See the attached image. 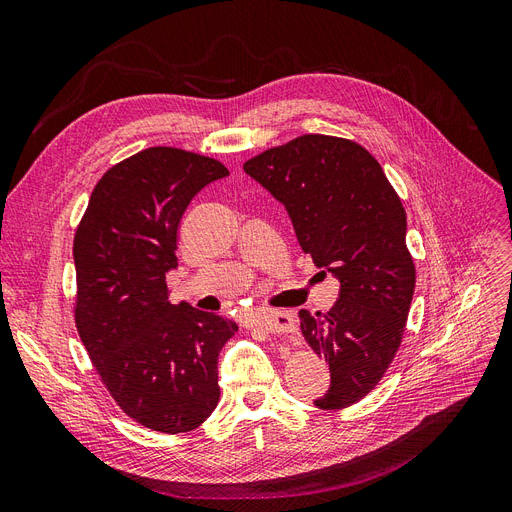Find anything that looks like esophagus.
Here are the masks:
<instances>
[{
	"label": "esophagus",
	"instance_id": "esophagus-1",
	"mask_svg": "<svg viewBox=\"0 0 512 512\" xmlns=\"http://www.w3.org/2000/svg\"><path fill=\"white\" fill-rule=\"evenodd\" d=\"M259 325L266 329L268 333H276V335H285V333H295L297 323L291 312H270L259 316Z\"/></svg>",
	"mask_w": 512,
	"mask_h": 512
}]
</instances>
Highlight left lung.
<instances>
[{
  "label": "left lung",
  "mask_w": 512,
  "mask_h": 512,
  "mask_svg": "<svg viewBox=\"0 0 512 512\" xmlns=\"http://www.w3.org/2000/svg\"><path fill=\"white\" fill-rule=\"evenodd\" d=\"M285 204L301 251L339 280L329 312H299L301 333L331 369L318 409H344L382 380L401 346L415 289L407 215L384 170L354 141L304 135L244 164Z\"/></svg>",
  "instance_id": "8db88e82"
}]
</instances>
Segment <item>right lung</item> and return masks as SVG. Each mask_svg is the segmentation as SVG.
Wrapping results in <instances>:
<instances>
[{
    "label": "right lung",
    "instance_id": "obj_1",
    "mask_svg": "<svg viewBox=\"0 0 512 512\" xmlns=\"http://www.w3.org/2000/svg\"><path fill=\"white\" fill-rule=\"evenodd\" d=\"M227 168L177 147H149L94 185L73 238L75 327L120 409L145 428H198L219 403L217 358L234 320L170 304L187 204Z\"/></svg>",
    "mask_w": 512,
    "mask_h": 512
}]
</instances>
